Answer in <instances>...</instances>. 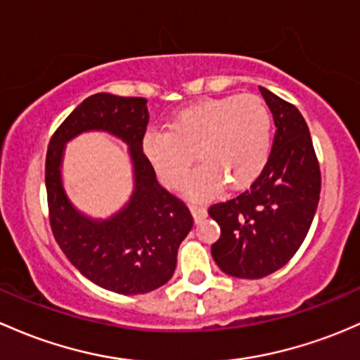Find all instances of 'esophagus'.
Masks as SVG:
<instances>
[{
	"label": "esophagus",
	"instance_id": "esophagus-1",
	"mask_svg": "<svg viewBox=\"0 0 360 360\" xmlns=\"http://www.w3.org/2000/svg\"><path fill=\"white\" fill-rule=\"evenodd\" d=\"M190 209H191V214L193 217H195V221H203V219L207 217V209L202 205V203H196V202H191L190 203Z\"/></svg>",
	"mask_w": 360,
	"mask_h": 360
}]
</instances>
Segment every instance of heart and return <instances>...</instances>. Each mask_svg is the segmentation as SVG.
Returning <instances> with one entry per match:
<instances>
[{
  "mask_svg": "<svg viewBox=\"0 0 360 360\" xmlns=\"http://www.w3.org/2000/svg\"><path fill=\"white\" fill-rule=\"evenodd\" d=\"M260 114L255 107H236L231 120V155L217 160V167L198 165L188 183V193L200 198L217 195L229 181L233 190H245L253 183L259 172L266 165L271 150V115L262 101H257ZM221 124L226 126V117H221ZM150 155L162 174L165 186L181 190L186 183L191 160L172 153H162L155 146H150Z\"/></svg>",
  "mask_w": 360,
  "mask_h": 360,
  "instance_id": "b5f03b06",
  "label": "heart"
}]
</instances>
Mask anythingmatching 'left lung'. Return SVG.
Returning a JSON list of instances; mask_svg holds the SVG:
<instances>
[{
  "label": "left lung",
  "instance_id": "left-lung-1",
  "mask_svg": "<svg viewBox=\"0 0 360 360\" xmlns=\"http://www.w3.org/2000/svg\"><path fill=\"white\" fill-rule=\"evenodd\" d=\"M276 126L262 172L245 191L209 207L221 228L212 257L222 272L259 279L285 266L307 236L321 170L307 122L295 105L260 88Z\"/></svg>",
  "mask_w": 360,
  "mask_h": 360
}]
</instances>
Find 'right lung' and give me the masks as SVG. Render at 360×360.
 <instances>
[{
  "label": "right lung",
  "instance_id": "1",
  "mask_svg": "<svg viewBox=\"0 0 360 360\" xmlns=\"http://www.w3.org/2000/svg\"><path fill=\"white\" fill-rule=\"evenodd\" d=\"M145 98L96 93L86 98L51 136L46 153L50 224L67 259L94 285L120 295L148 293L172 278L177 248L193 228L186 203L158 184L143 153L148 126ZM108 130L130 145L135 191L108 221H91L71 207L61 186V153L79 131Z\"/></svg>",
  "mask_w": 360,
  "mask_h": 360
}]
</instances>
